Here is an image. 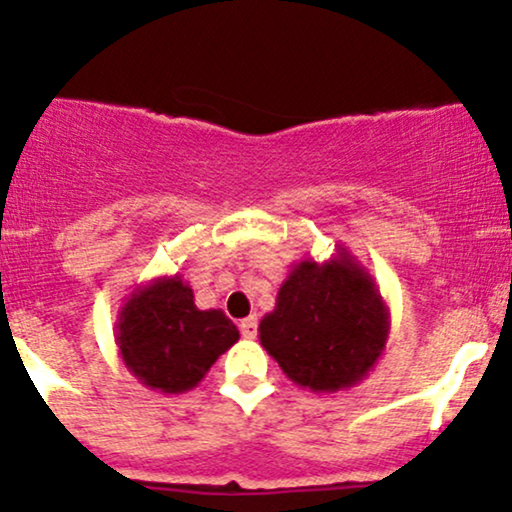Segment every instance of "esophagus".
<instances>
[{"label":"esophagus","instance_id":"obj_1","mask_svg":"<svg viewBox=\"0 0 512 512\" xmlns=\"http://www.w3.org/2000/svg\"><path fill=\"white\" fill-rule=\"evenodd\" d=\"M240 334H243L245 339H255L257 337V317L255 315L245 317V320L240 322Z\"/></svg>","mask_w":512,"mask_h":512}]
</instances>
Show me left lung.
I'll use <instances>...</instances> for the list:
<instances>
[{
  "label": "left lung",
  "instance_id": "1",
  "mask_svg": "<svg viewBox=\"0 0 512 512\" xmlns=\"http://www.w3.org/2000/svg\"><path fill=\"white\" fill-rule=\"evenodd\" d=\"M390 308L368 269L337 245L325 262L298 260L260 322V344L286 378L313 392L349 390L383 356Z\"/></svg>",
  "mask_w": 512,
  "mask_h": 512
}]
</instances>
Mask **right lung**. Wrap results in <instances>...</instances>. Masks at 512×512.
I'll return each instance as SVG.
<instances>
[{
	"mask_svg": "<svg viewBox=\"0 0 512 512\" xmlns=\"http://www.w3.org/2000/svg\"><path fill=\"white\" fill-rule=\"evenodd\" d=\"M240 339L223 310H199L180 274L137 286L120 308L115 342L122 363L149 390L178 395L199 385Z\"/></svg>",
	"mask_w": 512,
	"mask_h": 512,
	"instance_id": "obj_1",
	"label": "right lung"
}]
</instances>
